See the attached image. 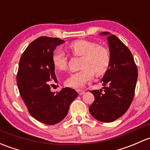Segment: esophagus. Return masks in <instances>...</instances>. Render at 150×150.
<instances>
[{
    "label": "esophagus",
    "mask_w": 150,
    "mask_h": 150,
    "mask_svg": "<svg viewBox=\"0 0 150 150\" xmlns=\"http://www.w3.org/2000/svg\"><path fill=\"white\" fill-rule=\"evenodd\" d=\"M77 92H78V93L79 94L80 96H82L83 94H84V91H82V90H77Z\"/></svg>",
    "instance_id": "1"
}]
</instances>
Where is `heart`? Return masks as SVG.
I'll use <instances>...</instances> for the list:
<instances>
[{
    "instance_id": "b5f03b06",
    "label": "heart",
    "mask_w": 150,
    "mask_h": 150,
    "mask_svg": "<svg viewBox=\"0 0 150 150\" xmlns=\"http://www.w3.org/2000/svg\"><path fill=\"white\" fill-rule=\"evenodd\" d=\"M69 50L75 57H81L80 70L71 74L64 81L66 86L72 88H83L93 78L94 72L101 75L106 72L111 63V54L108 49L93 41H75L70 44ZM52 62L57 70H65L68 59L62 50H57L52 56Z\"/></svg>"
}]
</instances>
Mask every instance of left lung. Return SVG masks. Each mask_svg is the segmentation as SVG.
Returning a JSON list of instances; mask_svg holds the SVG:
<instances>
[{
	"label": "left lung",
	"instance_id": "obj_1",
	"mask_svg": "<svg viewBox=\"0 0 150 150\" xmlns=\"http://www.w3.org/2000/svg\"><path fill=\"white\" fill-rule=\"evenodd\" d=\"M107 39L111 54V63L102 83L103 90L90 91L95 97L90 105L91 114L101 122L109 123L122 116L129 109L134 98L138 72L133 55L129 48L113 34Z\"/></svg>",
	"mask_w": 150,
	"mask_h": 150
}]
</instances>
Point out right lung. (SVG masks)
I'll list each match as a JSON object with an SVG mask.
<instances>
[{
	"label": "right lung",
	"instance_id": "obj_1",
	"mask_svg": "<svg viewBox=\"0 0 150 150\" xmlns=\"http://www.w3.org/2000/svg\"><path fill=\"white\" fill-rule=\"evenodd\" d=\"M64 42L59 38H37L23 52L18 64L16 82L21 98L31 116L47 125L62 121L78 96L70 88L56 93L50 91L51 82H57L53 51Z\"/></svg>",
	"mask_w": 150,
	"mask_h": 150
}]
</instances>
